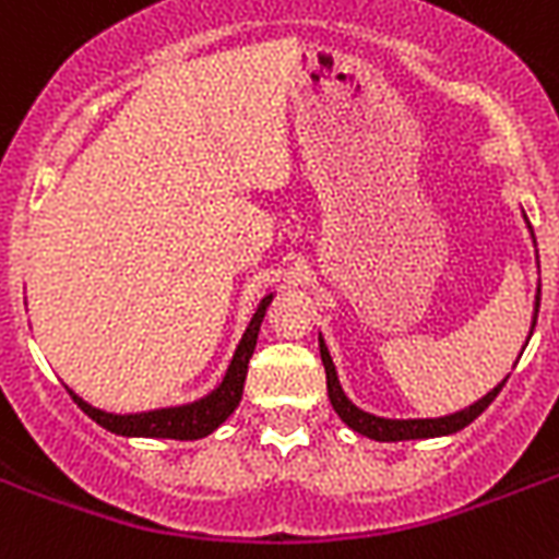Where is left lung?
<instances>
[{
    "mask_svg": "<svg viewBox=\"0 0 559 559\" xmlns=\"http://www.w3.org/2000/svg\"><path fill=\"white\" fill-rule=\"evenodd\" d=\"M531 237H534V231H531ZM534 243H537V240H534ZM537 313H539V289H537V301H534L531 333H534V324H537ZM525 345H528V342H525ZM319 350H322V366H324V373H328V397H331V406L336 408V415H340L342 420L354 429V432L366 435V438H371V441H415V438H441V435L459 432V429L473 424V420H476V417L481 415L490 403H493L496 394L502 391V385L508 382V377H511V373H508V377H504L493 391H487L485 397L476 400L473 406L461 408V412H452V415L380 417L366 412V408H359L357 403L345 394V389H342V382H340V373H336V366H333V357H331V350H328V345H324L322 333H319Z\"/></svg>",
    "mask_w": 559,
    "mask_h": 559,
    "instance_id": "1",
    "label": "left lung"
}]
</instances>
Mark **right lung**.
<instances>
[{
  "label": "right lung",
  "instance_id": "1",
  "mask_svg": "<svg viewBox=\"0 0 559 559\" xmlns=\"http://www.w3.org/2000/svg\"><path fill=\"white\" fill-rule=\"evenodd\" d=\"M272 296L261 298V305L254 310L252 322L246 324L243 340L237 342L235 357L228 362L223 380L202 397L191 400V403H179V406H162V408H147V412H130V415H116V412H104V408L92 406L81 394H72V400L86 412V415L100 424L104 429L124 438H174V441H197L205 438L226 420L237 408L240 397H243V382L246 371H249V359L258 345V333H261V322L266 316V307L272 305Z\"/></svg>",
  "mask_w": 559,
  "mask_h": 559
}]
</instances>
